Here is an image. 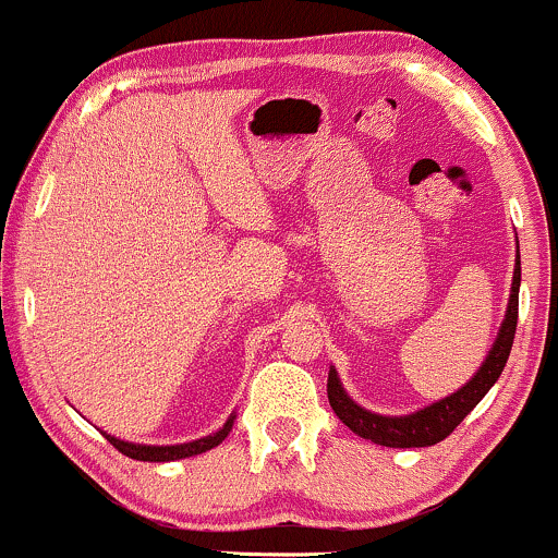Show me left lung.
<instances>
[{
    "mask_svg": "<svg viewBox=\"0 0 558 558\" xmlns=\"http://www.w3.org/2000/svg\"><path fill=\"white\" fill-rule=\"evenodd\" d=\"M520 280H522V267H520V246H517V267H514V283H511V296H509V310H506V319L498 330L496 343H493L488 360L483 362V367L477 369V375L466 383L464 388H459L457 393L446 396V399L435 401L433 407L420 409V412L407 414V417H383V414H373L367 409L356 407L354 401L345 396L338 380L336 369H330L328 375V399L336 417L349 427L351 433H356L360 438L373 440L377 446L388 448H422V446H435L440 440L448 438L459 427L466 414L477 407L480 399L493 388V383L498 380L506 367V360L511 354V343H514L517 332V315H520Z\"/></svg>",
    "mask_w": 558,
    "mask_h": 558,
    "instance_id": "left-lung-1",
    "label": "left lung"
}]
</instances>
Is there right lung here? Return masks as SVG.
I'll return each mask as SVG.
<instances>
[{
  "instance_id": "add662e5",
  "label": "right lung",
  "mask_w": 558,
  "mask_h": 558,
  "mask_svg": "<svg viewBox=\"0 0 558 558\" xmlns=\"http://www.w3.org/2000/svg\"><path fill=\"white\" fill-rule=\"evenodd\" d=\"M230 427H233V417H230L220 430L207 435V438H198L194 444H181V446H138V444H125V440L112 438V435H107V440H110L120 453L136 459V462H175V459L196 457V453H204L209 451V448L220 446L222 440L228 438Z\"/></svg>"
}]
</instances>
